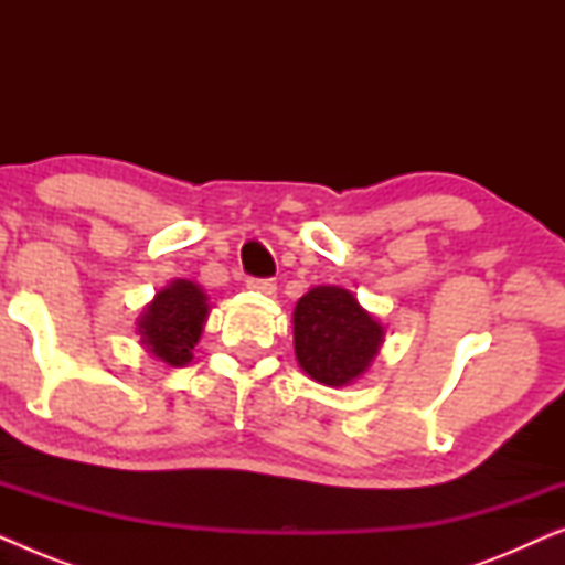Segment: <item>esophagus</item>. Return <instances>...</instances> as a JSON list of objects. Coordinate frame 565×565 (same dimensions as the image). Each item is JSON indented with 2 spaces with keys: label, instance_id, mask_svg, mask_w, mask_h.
Here are the masks:
<instances>
[{
  "label": "esophagus",
  "instance_id": "1",
  "mask_svg": "<svg viewBox=\"0 0 565 565\" xmlns=\"http://www.w3.org/2000/svg\"><path fill=\"white\" fill-rule=\"evenodd\" d=\"M246 285H249L252 290L265 292V296H273V292H275V280H273V277H249V280H246Z\"/></svg>",
  "mask_w": 565,
  "mask_h": 565
}]
</instances>
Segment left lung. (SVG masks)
Returning a JSON list of instances; mask_svg holds the SVG:
<instances>
[{"mask_svg": "<svg viewBox=\"0 0 565 565\" xmlns=\"http://www.w3.org/2000/svg\"><path fill=\"white\" fill-rule=\"evenodd\" d=\"M296 358L313 381L347 385L365 373L383 342V327L350 290L313 288L292 313Z\"/></svg>", "mask_w": 565, "mask_h": 565, "instance_id": "obj_1", "label": "left lung"}]
</instances>
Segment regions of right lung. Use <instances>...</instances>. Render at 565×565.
<instances>
[{"label": "right lung", "mask_w": 565, "mask_h": 565, "mask_svg": "<svg viewBox=\"0 0 565 565\" xmlns=\"http://www.w3.org/2000/svg\"><path fill=\"white\" fill-rule=\"evenodd\" d=\"M205 300V292L190 280H177L157 292L138 319V334L153 358L172 367L188 365L207 316Z\"/></svg>", "instance_id": "1"}]
</instances>
